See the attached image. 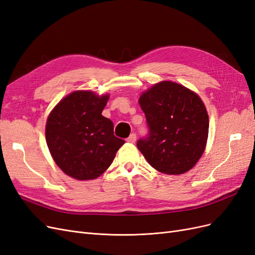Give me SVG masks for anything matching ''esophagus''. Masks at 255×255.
I'll return each instance as SVG.
<instances>
[{"label": "esophagus", "instance_id": "34e87169", "mask_svg": "<svg viewBox=\"0 0 255 255\" xmlns=\"http://www.w3.org/2000/svg\"><path fill=\"white\" fill-rule=\"evenodd\" d=\"M127 141L129 143H134L136 141V134L132 133L128 138H127Z\"/></svg>", "mask_w": 255, "mask_h": 255}]
</instances>
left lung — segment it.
<instances>
[{"instance_id":"obj_1","label":"left lung","mask_w":255,"mask_h":255,"mask_svg":"<svg viewBox=\"0 0 255 255\" xmlns=\"http://www.w3.org/2000/svg\"><path fill=\"white\" fill-rule=\"evenodd\" d=\"M139 105L148 136L137 148L157 171L182 174L202 156L208 136V115L200 97L174 82L163 81L142 92Z\"/></svg>"}]
</instances>
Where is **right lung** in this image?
<instances>
[{
  "label": "right lung",
  "instance_id": "add662e5",
  "mask_svg": "<svg viewBox=\"0 0 255 255\" xmlns=\"http://www.w3.org/2000/svg\"><path fill=\"white\" fill-rule=\"evenodd\" d=\"M110 96L73 91L54 107L45 139L56 165L67 175L95 180L109 168L125 140L114 135V123L102 116Z\"/></svg>",
  "mask_w": 255,
  "mask_h": 255
}]
</instances>
